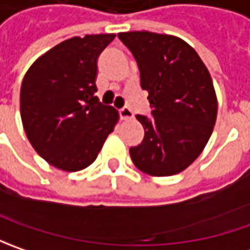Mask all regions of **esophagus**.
Segmentation results:
<instances>
[{
    "mask_svg": "<svg viewBox=\"0 0 250 250\" xmlns=\"http://www.w3.org/2000/svg\"><path fill=\"white\" fill-rule=\"evenodd\" d=\"M120 117L121 120L124 121L132 120V118H133V111L130 110L129 107H124V108H121L120 110Z\"/></svg>",
    "mask_w": 250,
    "mask_h": 250,
    "instance_id": "obj_1",
    "label": "esophagus"
}]
</instances>
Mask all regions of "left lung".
Returning <instances> with one entry per match:
<instances>
[{
    "mask_svg": "<svg viewBox=\"0 0 250 250\" xmlns=\"http://www.w3.org/2000/svg\"><path fill=\"white\" fill-rule=\"evenodd\" d=\"M118 37L138 62L153 117L136 115L145 138L130 147V159L153 177L175 175L199 157L211 136L217 118L211 76L196 51L179 37L151 32H125Z\"/></svg>",
    "mask_w": 250,
    "mask_h": 250,
    "instance_id": "8db88e82",
    "label": "left lung"
}]
</instances>
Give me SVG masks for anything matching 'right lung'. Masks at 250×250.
Wrapping results in <instances>:
<instances>
[{
  "label": "right lung",
  "instance_id": "right-lung-1",
  "mask_svg": "<svg viewBox=\"0 0 250 250\" xmlns=\"http://www.w3.org/2000/svg\"><path fill=\"white\" fill-rule=\"evenodd\" d=\"M115 34H86L57 44L37 58L21 87L24 132L40 157L63 171L89 167L118 122L101 104L97 60Z\"/></svg>",
  "mask_w": 250,
  "mask_h": 250
}]
</instances>
